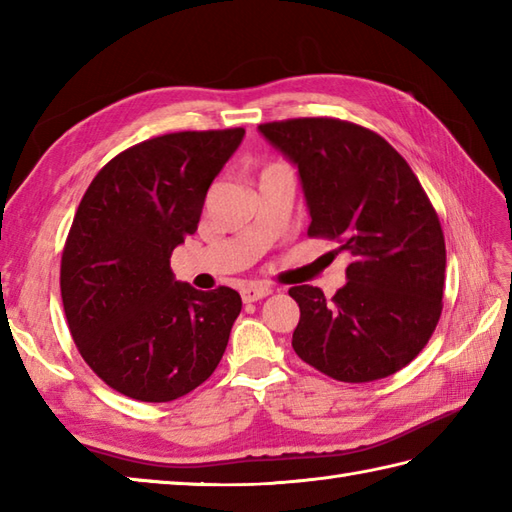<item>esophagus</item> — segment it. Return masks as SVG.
<instances>
[{"label": "esophagus", "mask_w": 512, "mask_h": 512, "mask_svg": "<svg viewBox=\"0 0 512 512\" xmlns=\"http://www.w3.org/2000/svg\"><path fill=\"white\" fill-rule=\"evenodd\" d=\"M270 292H273V290H270L268 286H246V288H242V292H239V295H242L244 303H253V301H259V299L268 297Z\"/></svg>", "instance_id": "34e87169"}]
</instances>
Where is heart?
<instances>
[{"mask_svg":"<svg viewBox=\"0 0 512 512\" xmlns=\"http://www.w3.org/2000/svg\"><path fill=\"white\" fill-rule=\"evenodd\" d=\"M277 165H284V162H268V165H266L264 169H268V167H277Z\"/></svg>","mask_w":512,"mask_h":512,"instance_id":"b5f03b06","label":"heart"}]
</instances>
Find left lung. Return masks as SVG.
<instances>
[{
  "label": "left lung",
  "mask_w": 512,
  "mask_h": 512,
  "mask_svg": "<svg viewBox=\"0 0 512 512\" xmlns=\"http://www.w3.org/2000/svg\"><path fill=\"white\" fill-rule=\"evenodd\" d=\"M295 162L310 209V237L339 244L352 264L328 301L292 286L301 317L292 347L341 383H372L409 365L442 314L447 248L429 195L407 160L372 129L341 118L259 125Z\"/></svg>",
  "instance_id": "1"
}]
</instances>
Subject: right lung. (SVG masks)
<instances>
[{
	"label": "right lung",
	"instance_id": "add662e5",
	"mask_svg": "<svg viewBox=\"0 0 512 512\" xmlns=\"http://www.w3.org/2000/svg\"><path fill=\"white\" fill-rule=\"evenodd\" d=\"M244 129L143 140L96 173L61 255V299L76 350L118 394L187 396L222 361L242 310L233 288L195 290L169 259L198 231L206 191Z\"/></svg>",
	"mask_w": 512,
	"mask_h": 512
}]
</instances>
